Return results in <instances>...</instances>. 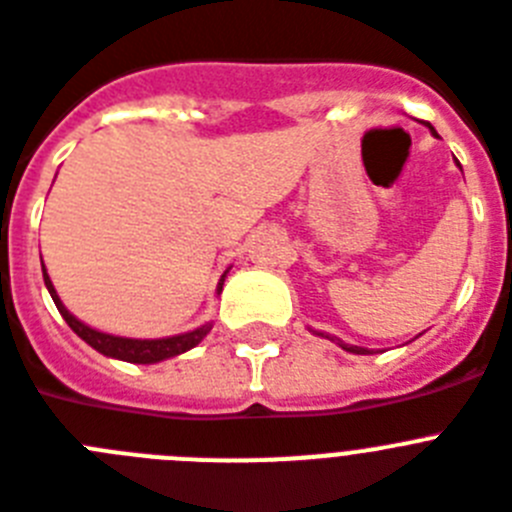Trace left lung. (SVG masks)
<instances>
[{"instance_id":"left-lung-1","label":"left lung","mask_w":512,"mask_h":512,"mask_svg":"<svg viewBox=\"0 0 512 512\" xmlns=\"http://www.w3.org/2000/svg\"><path fill=\"white\" fill-rule=\"evenodd\" d=\"M427 127H429V130H432V135L437 137L435 127H432V124H427ZM330 341H336V338H330ZM338 346H341V349H346V351H351V354H372V351L362 349V346H349V343H343V341H338Z\"/></svg>"}]
</instances>
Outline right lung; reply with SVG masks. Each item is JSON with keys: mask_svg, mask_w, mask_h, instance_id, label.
I'll return each instance as SVG.
<instances>
[{"mask_svg": "<svg viewBox=\"0 0 512 512\" xmlns=\"http://www.w3.org/2000/svg\"><path fill=\"white\" fill-rule=\"evenodd\" d=\"M41 268H44V263H41ZM223 278H226V273L221 276V283H218V291L223 289ZM44 283L46 289H49L51 299H54V304H57L59 315L64 317V322L70 325L72 330H75L77 336L83 338L88 346H93V349L98 351V354L103 356H111V359H122V362H132V364H156V362H163V359H171V356H179L184 354V351L195 349L197 343L203 341L205 336L210 333V328L213 325H200L197 330H190V333H182V336H171V338H145V341H140V338H122V336H109V333H101V330H93L88 328L85 322L77 320L75 315H72L70 309L64 307L62 299L57 296V289H54V283H51L49 273H46L44 268Z\"/></svg>", "mask_w": 512, "mask_h": 512, "instance_id": "1", "label": "right lung"}]
</instances>
